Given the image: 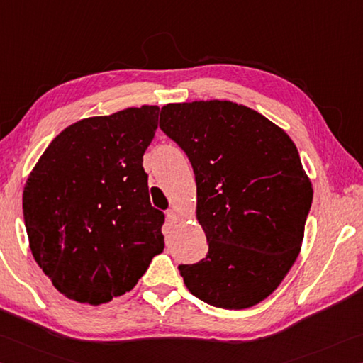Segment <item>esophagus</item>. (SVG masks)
<instances>
[{
    "label": "esophagus",
    "mask_w": 363,
    "mask_h": 363,
    "mask_svg": "<svg viewBox=\"0 0 363 363\" xmlns=\"http://www.w3.org/2000/svg\"><path fill=\"white\" fill-rule=\"evenodd\" d=\"M165 217H167V221L170 225H174L175 221L178 220V217H177V212L174 211V208H169L167 212H165Z\"/></svg>",
    "instance_id": "obj_1"
}]
</instances>
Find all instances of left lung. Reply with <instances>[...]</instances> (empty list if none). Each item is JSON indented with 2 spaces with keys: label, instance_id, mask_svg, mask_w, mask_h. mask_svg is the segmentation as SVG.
Listing matches in <instances>:
<instances>
[{
  "label": "left lung",
  "instance_id": "obj_1",
  "mask_svg": "<svg viewBox=\"0 0 363 363\" xmlns=\"http://www.w3.org/2000/svg\"><path fill=\"white\" fill-rule=\"evenodd\" d=\"M159 127L193 165L208 244L206 258L178 266L186 289L215 308L255 306L294 266L313 204L295 143L226 100L169 104Z\"/></svg>",
  "mask_w": 363,
  "mask_h": 363
}]
</instances>
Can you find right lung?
Listing matches in <instances>:
<instances>
[{"mask_svg":"<svg viewBox=\"0 0 363 363\" xmlns=\"http://www.w3.org/2000/svg\"><path fill=\"white\" fill-rule=\"evenodd\" d=\"M159 108L74 123L43 152L23 189L30 249L69 300L100 304L130 291L164 250L143 155Z\"/></svg>","mask_w":363,"mask_h":363,"instance_id":"1","label":"right lung"}]
</instances>
